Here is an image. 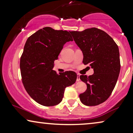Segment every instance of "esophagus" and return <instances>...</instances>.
I'll return each mask as SVG.
<instances>
[{
	"label": "esophagus",
	"instance_id": "34e87169",
	"mask_svg": "<svg viewBox=\"0 0 133 133\" xmlns=\"http://www.w3.org/2000/svg\"><path fill=\"white\" fill-rule=\"evenodd\" d=\"M80 81H81V79H80V76H79V74H77V79H76V81L79 82Z\"/></svg>",
	"mask_w": 133,
	"mask_h": 133
}]
</instances>
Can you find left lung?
<instances>
[{
  "instance_id": "obj_1",
  "label": "left lung",
  "mask_w": 133,
  "mask_h": 133,
  "mask_svg": "<svg viewBox=\"0 0 133 133\" xmlns=\"http://www.w3.org/2000/svg\"><path fill=\"white\" fill-rule=\"evenodd\" d=\"M70 33L82 51L83 63L94 70L88 77L80 76L87 86L79 95L80 100L87 106L101 104L110 97L119 77L121 62L117 45L107 32L96 28Z\"/></svg>"
}]
</instances>
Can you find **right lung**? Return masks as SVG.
<instances>
[{"mask_svg": "<svg viewBox=\"0 0 133 133\" xmlns=\"http://www.w3.org/2000/svg\"><path fill=\"white\" fill-rule=\"evenodd\" d=\"M73 41L67 31L45 27L29 37L20 61L22 83L26 92L36 102L54 106L62 101L66 87L76 82L74 71L57 74L52 70L63 45Z\"/></svg>", "mask_w": 133, "mask_h": 133, "instance_id": "add662e5", "label": "right lung"}]
</instances>
